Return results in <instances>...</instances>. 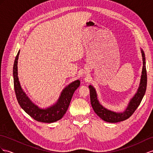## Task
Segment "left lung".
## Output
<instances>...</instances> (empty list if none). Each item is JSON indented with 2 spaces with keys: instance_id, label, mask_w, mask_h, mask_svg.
Here are the masks:
<instances>
[{
  "instance_id": "1",
  "label": "left lung",
  "mask_w": 153,
  "mask_h": 153,
  "mask_svg": "<svg viewBox=\"0 0 153 153\" xmlns=\"http://www.w3.org/2000/svg\"><path fill=\"white\" fill-rule=\"evenodd\" d=\"M142 52V59H143V68L141 76L140 83L137 92L135 94L134 97L130 100L128 105V107L123 112H116L108 110L101 105L98 100L95 88L92 85H89L90 88V96H91V103L94 111L96 114L101 117L103 120L107 121L109 123H117L122 121L130 117L136 108L140 105L143 97L145 95L147 88V71L146 66V57L143 51L141 49Z\"/></svg>"
}]
</instances>
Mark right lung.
<instances>
[{
  "mask_svg": "<svg viewBox=\"0 0 153 153\" xmlns=\"http://www.w3.org/2000/svg\"><path fill=\"white\" fill-rule=\"evenodd\" d=\"M19 53L20 50L15 57L13 68L14 89L19 104L27 114L36 121L43 123H53L59 120L63 117L66 111L68 110L74 93L79 87L80 81L76 80L72 82L62 90L59 98L56 103L48 108H41L29 99L26 93L23 91L19 83L17 72V62Z\"/></svg>",
  "mask_w": 153,
  "mask_h": 153,
  "instance_id": "1",
  "label": "right lung"
}]
</instances>
